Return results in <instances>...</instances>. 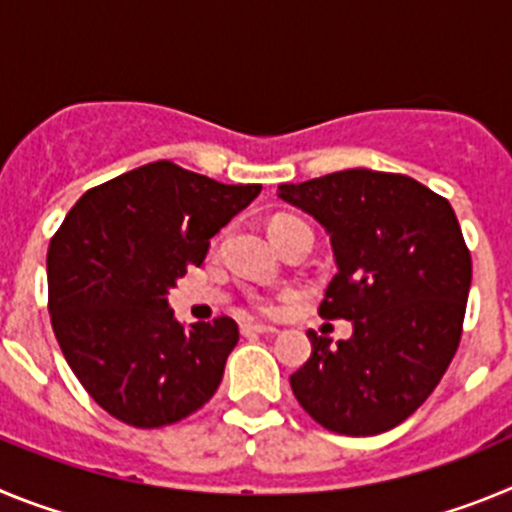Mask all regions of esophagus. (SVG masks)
Returning <instances> with one entry per match:
<instances>
[{
  "instance_id": "esophagus-1",
  "label": "esophagus",
  "mask_w": 512,
  "mask_h": 512,
  "mask_svg": "<svg viewBox=\"0 0 512 512\" xmlns=\"http://www.w3.org/2000/svg\"><path fill=\"white\" fill-rule=\"evenodd\" d=\"M241 333L243 336H253V333H261V336H274V333H277V328H274V325L246 323V325H241Z\"/></svg>"
}]
</instances>
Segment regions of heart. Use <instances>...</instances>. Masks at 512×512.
Segmentation results:
<instances>
[{
  "instance_id": "obj_1",
  "label": "heart",
  "mask_w": 512,
  "mask_h": 512,
  "mask_svg": "<svg viewBox=\"0 0 512 512\" xmlns=\"http://www.w3.org/2000/svg\"><path fill=\"white\" fill-rule=\"evenodd\" d=\"M287 220H295V217H277V220H274V223L271 225H277V223H287ZM264 310H271L269 305H264Z\"/></svg>"
}]
</instances>
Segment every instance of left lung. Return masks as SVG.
Segmentation results:
<instances>
[{
    "label": "left lung",
    "instance_id": "8db88e82",
    "mask_svg": "<svg viewBox=\"0 0 512 512\" xmlns=\"http://www.w3.org/2000/svg\"><path fill=\"white\" fill-rule=\"evenodd\" d=\"M277 197L330 235L336 277L320 315L354 325L336 346L307 333L312 356L289 377L292 392L333 433L390 431L428 400L459 346L472 284L459 220L410 176L372 169L279 184Z\"/></svg>",
    "mask_w": 512,
    "mask_h": 512
}]
</instances>
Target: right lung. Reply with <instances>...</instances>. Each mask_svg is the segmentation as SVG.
<instances>
[{"mask_svg": "<svg viewBox=\"0 0 512 512\" xmlns=\"http://www.w3.org/2000/svg\"><path fill=\"white\" fill-rule=\"evenodd\" d=\"M261 192L153 161L89 189L48 248L53 333L99 408L135 428L200 410L238 343L230 318L179 323L169 289Z\"/></svg>", "mask_w": 512, "mask_h": 512, "instance_id": "add662e5", "label": "right lung"}]
</instances>
